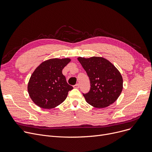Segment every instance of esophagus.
I'll return each mask as SVG.
<instances>
[{"instance_id": "esophagus-1", "label": "esophagus", "mask_w": 152, "mask_h": 152, "mask_svg": "<svg viewBox=\"0 0 152 152\" xmlns=\"http://www.w3.org/2000/svg\"><path fill=\"white\" fill-rule=\"evenodd\" d=\"M73 87L75 89H79V85L78 84H76L75 86H73Z\"/></svg>"}]
</instances>
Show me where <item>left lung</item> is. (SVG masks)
Returning <instances> with one entry per match:
<instances>
[{
    "instance_id": "1",
    "label": "left lung",
    "mask_w": 152,
    "mask_h": 152,
    "mask_svg": "<svg viewBox=\"0 0 152 152\" xmlns=\"http://www.w3.org/2000/svg\"><path fill=\"white\" fill-rule=\"evenodd\" d=\"M77 60L90 79L91 89L88 93L83 94L86 102L98 108L113 103L123 90V80L120 72L103 57H78Z\"/></svg>"
}]
</instances>
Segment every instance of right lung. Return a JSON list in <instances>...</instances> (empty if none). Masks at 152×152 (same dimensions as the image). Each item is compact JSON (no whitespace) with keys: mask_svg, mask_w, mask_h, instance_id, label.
I'll return each mask as SVG.
<instances>
[{"mask_svg":"<svg viewBox=\"0 0 152 152\" xmlns=\"http://www.w3.org/2000/svg\"><path fill=\"white\" fill-rule=\"evenodd\" d=\"M71 59L52 58L36 68L28 84L29 97L36 105L45 109L58 106L66 99L73 87L69 85L62 70Z\"/></svg>","mask_w":152,"mask_h":152,"instance_id":"1","label":"right lung"}]
</instances>
